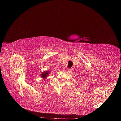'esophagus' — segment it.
Wrapping results in <instances>:
<instances>
[{
    "label": "esophagus",
    "instance_id": "1",
    "mask_svg": "<svg viewBox=\"0 0 121 121\" xmlns=\"http://www.w3.org/2000/svg\"><path fill=\"white\" fill-rule=\"evenodd\" d=\"M66 71L69 72H72L73 71V68H68L67 70H66Z\"/></svg>",
    "mask_w": 121,
    "mask_h": 121
}]
</instances>
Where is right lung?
<instances>
[{
	"instance_id": "obj_1",
	"label": "right lung",
	"mask_w": 121,
	"mask_h": 121,
	"mask_svg": "<svg viewBox=\"0 0 121 121\" xmlns=\"http://www.w3.org/2000/svg\"><path fill=\"white\" fill-rule=\"evenodd\" d=\"M49 72H44V73H42L41 75V77H43V78H46L47 76H48V74H49Z\"/></svg>"
}]
</instances>
